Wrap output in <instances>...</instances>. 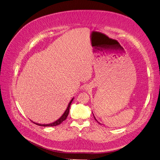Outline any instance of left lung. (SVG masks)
I'll return each instance as SVG.
<instances>
[{
  "instance_id": "left-lung-1",
  "label": "left lung",
  "mask_w": 160,
  "mask_h": 160,
  "mask_svg": "<svg viewBox=\"0 0 160 160\" xmlns=\"http://www.w3.org/2000/svg\"><path fill=\"white\" fill-rule=\"evenodd\" d=\"M92 114H93V112H92ZM93 115H94V114H93ZM94 119H95V120H96V121H97V120H96V117H95L94 116ZM97 122H98V121H97ZM98 123H100V124H101V123H100V122H98Z\"/></svg>"
}]
</instances>
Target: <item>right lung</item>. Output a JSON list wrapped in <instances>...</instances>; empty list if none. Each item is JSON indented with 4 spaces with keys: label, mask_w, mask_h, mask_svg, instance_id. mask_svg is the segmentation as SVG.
<instances>
[{
    "label": "right lung",
    "mask_w": 160,
    "mask_h": 160,
    "mask_svg": "<svg viewBox=\"0 0 160 160\" xmlns=\"http://www.w3.org/2000/svg\"><path fill=\"white\" fill-rule=\"evenodd\" d=\"M74 98H72V99H71V100H70V102H69V104H68V106H67L66 110L65 112H64V114H63L62 115V116L58 118V119L57 120H56L55 122H52V123H47V124H42V123H36V122H32V120H31V121H32L33 123H34L35 124H37V125L40 126H44V127H52V126H58V125L60 124V123H61L62 122H63L66 119L67 116H68V114H69L70 107V105H71V104H72V102Z\"/></svg>",
    "instance_id": "1"
}]
</instances>
